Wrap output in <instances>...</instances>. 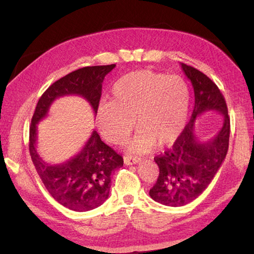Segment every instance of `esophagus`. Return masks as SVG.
Instances as JSON below:
<instances>
[{
    "label": "esophagus",
    "mask_w": 254,
    "mask_h": 254,
    "mask_svg": "<svg viewBox=\"0 0 254 254\" xmlns=\"http://www.w3.org/2000/svg\"><path fill=\"white\" fill-rule=\"evenodd\" d=\"M141 161V158L133 157V156H126L124 157V163L126 165H135V163H139Z\"/></svg>",
    "instance_id": "obj_1"
}]
</instances>
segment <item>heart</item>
<instances>
[{
  "mask_svg": "<svg viewBox=\"0 0 254 254\" xmlns=\"http://www.w3.org/2000/svg\"><path fill=\"white\" fill-rule=\"evenodd\" d=\"M189 109V89L178 76L148 69L135 70L115 81L111 102L97 107L101 134L111 143L126 141L133 130L140 132L128 145L132 152H147L154 145L174 143L182 133Z\"/></svg>",
  "mask_w": 254,
  "mask_h": 254,
  "instance_id": "obj_1",
  "label": "heart"
}]
</instances>
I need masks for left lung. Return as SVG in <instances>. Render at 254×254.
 <instances>
[{"instance_id":"left-lung-1","label":"left lung","mask_w":254,"mask_h":254,"mask_svg":"<svg viewBox=\"0 0 254 254\" xmlns=\"http://www.w3.org/2000/svg\"><path fill=\"white\" fill-rule=\"evenodd\" d=\"M182 68L194 87V111L173 148L154 158L159 177L149 191L153 200L173 207L190 203L208 187L226 157L231 127L225 98L216 84L194 67L182 64ZM207 110L220 111L225 121L213 139L200 141L194 121Z\"/></svg>"}]
</instances>
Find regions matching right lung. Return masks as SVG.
Returning <instances> with one entry per match:
<instances>
[{
  "label": "right lung",
  "instance_id": "add662e5",
  "mask_svg": "<svg viewBox=\"0 0 254 254\" xmlns=\"http://www.w3.org/2000/svg\"><path fill=\"white\" fill-rule=\"evenodd\" d=\"M114 67V64L84 67L55 81L39 98L31 120L29 151L37 173L49 194L75 212L94 209L109 198L111 174L123 166V158L93 131L78 154L60 165H50L37 152V124L47 117L56 98L65 95L84 97L96 114L103 79Z\"/></svg>",
  "mask_w": 254,
  "mask_h": 254
}]
</instances>
